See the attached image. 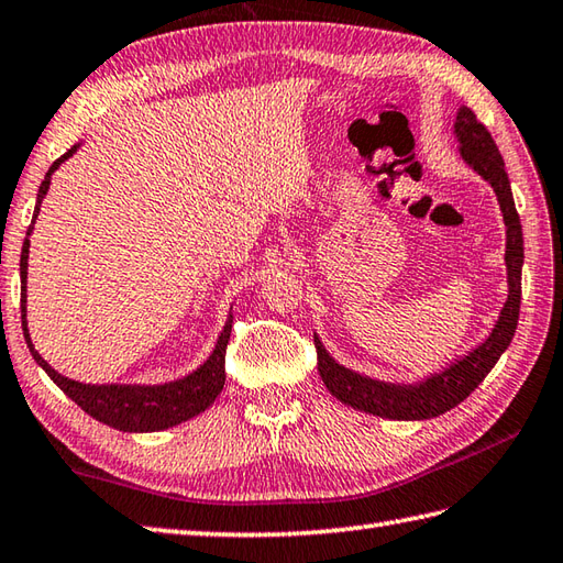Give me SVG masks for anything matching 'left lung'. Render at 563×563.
<instances>
[{
    "mask_svg": "<svg viewBox=\"0 0 563 563\" xmlns=\"http://www.w3.org/2000/svg\"><path fill=\"white\" fill-rule=\"evenodd\" d=\"M453 134L459 140V152L463 162L468 164L475 174L485 178L493 186L497 203L503 210L505 220V267H507V301L497 316L495 328L481 345H475L468 355L453 360L439 373L429 375L427 379L413 382V385H397V382L375 379L360 375L355 369L335 363L331 353L323 347L321 338L313 335L316 355H318V373H321L323 385L335 399L357 411L375 413L382 419L395 421H423L433 419L439 413L459 407L471 391L481 385L487 373L495 367L497 360L512 343L519 301H522V264H525V240L522 225L515 208L510 178L505 172V162L497 144L493 142L490 132L478 122L471 108H463L455 114Z\"/></svg>",
    "mask_w": 563,
    "mask_h": 563,
    "instance_id": "8db88e82",
    "label": "left lung"
}]
</instances>
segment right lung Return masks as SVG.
<instances>
[{
  "instance_id": "1",
  "label": "right lung",
  "mask_w": 563,
  "mask_h": 563,
  "mask_svg": "<svg viewBox=\"0 0 563 563\" xmlns=\"http://www.w3.org/2000/svg\"><path fill=\"white\" fill-rule=\"evenodd\" d=\"M78 150L80 144L70 146L66 154L51 164L46 178L38 186L34 220H31L26 235H31V230H34V222L41 210V200H44L48 194L53 172H56V168ZM26 267H29V238L24 240V247H21V264H19L21 284H24L21 286V328H24L26 345L36 363L46 369V375L56 382V385L66 391V395L76 401L85 413H90L92 419L108 423L112 429L144 433V431L172 429L176 423L198 417L200 411H206L210 405H213L216 397L222 391V385H225V347L232 331V313L228 316L225 325H222L218 343L213 347V353H210V357L198 369H194V373H188L181 379L164 382V385H85V382L68 379L60 373H56V369H53L46 360L38 355V350H34V343H31V335L26 328Z\"/></svg>"
}]
</instances>
